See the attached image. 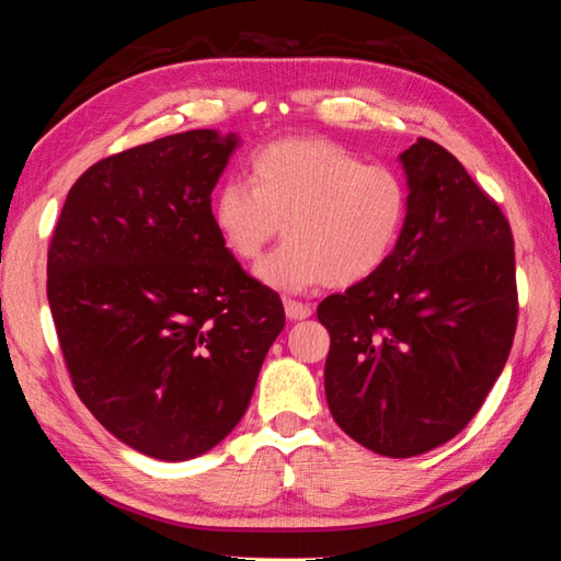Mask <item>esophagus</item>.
<instances>
[{
	"instance_id": "1",
	"label": "esophagus",
	"mask_w": 561,
	"mask_h": 561,
	"mask_svg": "<svg viewBox=\"0 0 561 561\" xmlns=\"http://www.w3.org/2000/svg\"><path fill=\"white\" fill-rule=\"evenodd\" d=\"M284 311H287V317L291 321H301V319H309L311 317L309 304L297 301V299H284Z\"/></svg>"
}]
</instances>
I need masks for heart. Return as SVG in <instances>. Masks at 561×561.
<instances>
[{
  "mask_svg": "<svg viewBox=\"0 0 561 561\" xmlns=\"http://www.w3.org/2000/svg\"><path fill=\"white\" fill-rule=\"evenodd\" d=\"M411 190L393 165L364 163L327 138H282L250 158V183L225 180L213 222L234 260L257 262L260 279L282 291L329 284L344 289L386 267L401 242Z\"/></svg>",
  "mask_w": 561,
  "mask_h": 561,
  "instance_id": "1",
  "label": "heart"
}]
</instances>
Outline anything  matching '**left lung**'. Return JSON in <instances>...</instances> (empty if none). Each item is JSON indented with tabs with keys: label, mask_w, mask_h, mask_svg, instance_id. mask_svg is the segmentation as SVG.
Returning <instances> with one entry per match:
<instances>
[{
	"label": "left lung",
	"mask_w": 561,
	"mask_h": 561,
	"mask_svg": "<svg viewBox=\"0 0 561 561\" xmlns=\"http://www.w3.org/2000/svg\"><path fill=\"white\" fill-rule=\"evenodd\" d=\"M401 160L411 210L393 257L317 309L331 336L329 411L388 458L440 448L472 421L505 368L519 311L500 205L433 140Z\"/></svg>",
	"instance_id": "1"
}]
</instances>
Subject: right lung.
Wrapping results in <instances>:
<instances>
[{"label": "right lung", "instance_id": "obj_1", "mask_svg": "<svg viewBox=\"0 0 561 561\" xmlns=\"http://www.w3.org/2000/svg\"><path fill=\"white\" fill-rule=\"evenodd\" d=\"M234 146L203 128L103 158L51 234L46 297L73 391L158 460L197 458L240 423L284 329L279 294L240 267L213 222Z\"/></svg>", "mask_w": 561, "mask_h": 561}]
</instances>
